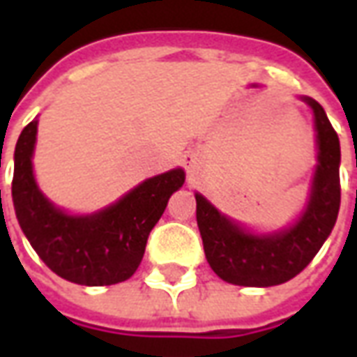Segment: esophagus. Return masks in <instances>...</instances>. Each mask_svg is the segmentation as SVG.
Wrapping results in <instances>:
<instances>
[{"instance_id": "1", "label": "esophagus", "mask_w": 357, "mask_h": 357, "mask_svg": "<svg viewBox=\"0 0 357 357\" xmlns=\"http://www.w3.org/2000/svg\"><path fill=\"white\" fill-rule=\"evenodd\" d=\"M193 162H195L193 155H187V156H185V164H187V168H193Z\"/></svg>"}]
</instances>
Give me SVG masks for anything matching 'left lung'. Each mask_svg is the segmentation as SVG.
Here are the masks:
<instances>
[{"label":"left lung","instance_id":"left-lung-1","mask_svg":"<svg viewBox=\"0 0 357 357\" xmlns=\"http://www.w3.org/2000/svg\"><path fill=\"white\" fill-rule=\"evenodd\" d=\"M314 114L315 166L306 202L296 218L279 229H256L224 214L202 193L197 224L210 268L225 283L273 287L298 275L314 260L335 227L340 208V143L319 102L302 95Z\"/></svg>","mask_w":357,"mask_h":357}]
</instances>
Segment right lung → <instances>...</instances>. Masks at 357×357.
Instances as JSON below:
<instances>
[{
    "instance_id": "1",
    "label": "right lung",
    "mask_w": 357,
    "mask_h": 357,
    "mask_svg": "<svg viewBox=\"0 0 357 357\" xmlns=\"http://www.w3.org/2000/svg\"><path fill=\"white\" fill-rule=\"evenodd\" d=\"M38 118L22 130L15 147L13 206L22 233L45 266L70 283L105 287L135 273L151 229L168 199L185 183L183 168L153 176L102 208L74 214L43 193L34 174Z\"/></svg>"
}]
</instances>
